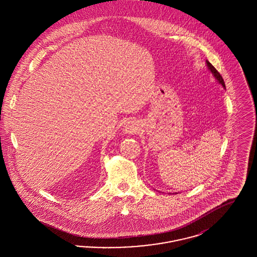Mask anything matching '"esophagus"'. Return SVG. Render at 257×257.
Here are the masks:
<instances>
[{
    "label": "esophagus",
    "mask_w": 257,
    "mask_h": 257,
    "mask_svg": "<svg viewBox=\"0 0 257 257\" xmlns=\"http://www.w3.org/2000/svg\"><path fill=\"white\" fill-rule=\"evenodd\" d=\"M138 130H139L138 124L134 122V121H128L125 124V126L123 128V131L126 134H136L138 132Z\"/></svg>",
    "instance_id": "1"
}]
</instances>
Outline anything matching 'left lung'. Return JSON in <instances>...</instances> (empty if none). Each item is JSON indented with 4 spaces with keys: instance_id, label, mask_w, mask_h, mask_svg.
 I'll return each mask as SVG.
<instances>
[{
    "instance_id": "8db88e82",
    "label": "left lung",
    "mask_w": 257,
    "mask_h": 257,
    "mask_svg": "<svg viewBox=\"0 0 257 257\" xmlns=\"http://www.w3.org/2000/svg\"><path fill=\"white\" fill-rule=\"evenodd\" d=\"M206 65L208 66V69L211 71V73L214 75V77L217 79V81L220 83L221 86H223L224 88H225V85H224V81H223V79H222V77H221V75H220L219 72H218V70L209 62V61H206ZM176 194V193H175Z\"/></svg>"
}]
</instances>
